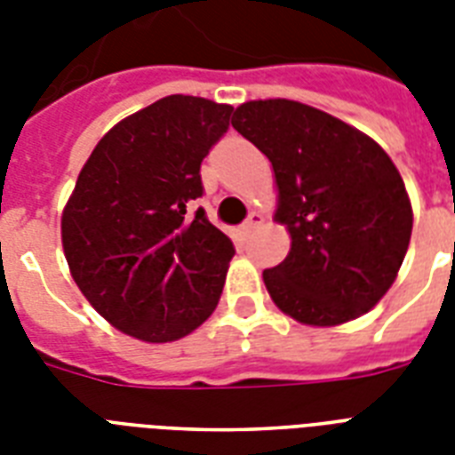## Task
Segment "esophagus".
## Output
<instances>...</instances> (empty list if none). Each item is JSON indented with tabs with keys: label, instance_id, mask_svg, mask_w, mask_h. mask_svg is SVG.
<instances>
[{
	"label": "esophagus",
	"instance_id": "obj_1",
	"mask_svg": "<svg viewBox=\"0 0 455 455\" xmlns=\"http://www.w3.org/2000/svg\"><path fill=\"white\" fill-rule=\"evenodd\" d=\"M262 221H264L262 214H259V212H250V217H248V220H245V224H243V234L250 235V234H252V231H255L257 227H262Z\"/></svg>",
	"mask_w": 455,
	"mask_h": 455
}]
</instances>
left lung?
I'll list each match as a JSON object with an SVG mask.
<instances>
[{"label": "left lung", "mask_w": 455, "mask_h": 455, "mask_svg": "<svg viewBox=\"0 0 455 455\" xmlns=\"http://www.w3.org/2000/svg\"><path fill=\"white\" fill-rule=\"evenodd\" d=\"M269 157L276 221L291 252L262 274L278 309L339 325L380 302L409 250L413 210L389 156L352 124L288 99L248 101L231 117Z\"/></svg>", "instance_id": "left-lung-1"}]
</instances>
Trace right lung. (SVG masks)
<instances>
[{
  "label": "right lung",
  "mask_w": 455,
  "mask_h": 455,
  "mask_svg": "<svg viewBox=\"0 0 455 455\" xmlns=\"http://www.w3.org/2000/svg\"><path fill=\"white\" fill-rule=\"evenodd\" d=\"M231 106L172 94L103 134L60 217L75 283L117 331L174 342L221 298L234 243L210 224L200 163L228 130Z\"/></svg>",
  "instance_id": "obj_1"
}]
</instances>
